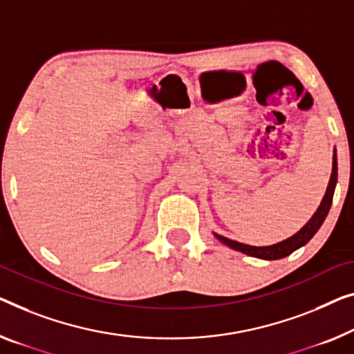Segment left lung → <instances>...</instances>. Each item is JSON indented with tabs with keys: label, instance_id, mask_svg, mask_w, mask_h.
<instances>
[{
	"label": "left lung",
	"instance_id": "left-lung-1",
	"mask_svg": "<svg viewBox=\"0 0 354 354\" xmlns=\"http://www.w3.org/2000/svg\"><path fill=\"white\" fill-rule=\"evenodd\" d=\"M335 184H337V154L334 151V160H332V175L329 179V186L326 189V194L323 197V202L316 209V213L312 216V219L308 221L307 224L300 229L297 234H294L289 239L279 241V243H275L272 246H251V245H243L239 243V241L225 239L223 235H216V239L219 241H223L224 245H227L229 248L235 251L243 252V254L252 256V257H259V259H266V261H277V259H283L294 252L295 250H299L300 246L307 245L312 236L318 232V229L321 227V224L324 223L326 216H328L330 205H332V197H334V191H335Z\"/></svg>",
	"mask_w": 354,
	"mask_h": 354
}]
</instances>
